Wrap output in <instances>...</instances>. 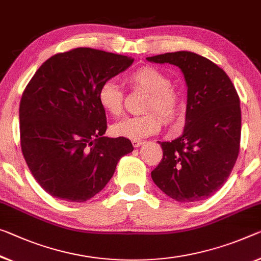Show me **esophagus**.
Here are the masks:
<instances>
[{
	"instance_id": "obj_1",
	"label": "esophagus",
	"mask_w": 261,
	"mask_h": 261,
	"mask_svg": "<svg viewBox=\"0 0 261 261\" xmlns=\"http://www.w3.org/2000/svg\"><path fill=\"white\" fill-rule=\"evenodd\" d=\"M143 143L142 140H132V144H133V147H140L141 144Z\"/></svg>"
}]
</instances>
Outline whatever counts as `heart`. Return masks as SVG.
<instances>
[{
    "label": "heart",
    "instance_id": "1",
    "mask_svg": "<svg viewBox=\"0 0 261 261\" xmlns=\"http://www.w3.org/2000/svg\"><path fill=\"white\" fill-rule=\"evenodd\" d=\"M127 82L133 89L148 93L144 112L140 117L126 118L112 126V133L119 138L139 140L156 134L161 129L163 118L166 122H172L178 117L181 98L171 87V80L162 71L154 66L144 65L130 71ZM122 87L113 79H107L98 90L100 106L112 117H120L123 112Z\"/></svg>",
    "mask_w": 261,
    "mask_h": 261
}]
</instances>
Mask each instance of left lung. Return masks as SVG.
I'll return each mask as SVG.
<instances>
[{
  "mask_svg": "<svg viewBox=\"0 0 261 261\" xmlns=\"http://www.w3.org/2000/svg\"><path fill=\"white\" fill-rule=\"evenodd\" d=\"M147 61L178 66L188 87L183 134L160 142L163 159L151 178L177 202L209 198L226 182L239 154L242 112L237 91L219 66L194 52H168Z\"/></svg>",
  "mask_w": 261,
  "mask_h": 261,
  "instance_id": "obj_1",
  "label": "left lung"
}]
</instances>
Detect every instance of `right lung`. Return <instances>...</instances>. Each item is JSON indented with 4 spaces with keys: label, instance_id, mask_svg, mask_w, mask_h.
I'll return each mask as SVG.
<instances>
[{
    "label": "right lung",
    "instance_id": "right-lung-1",
    "mask_svg": "<svg viewBox=\"0 0 261 261\" xmlns=\"http://www.w3.org/2000/svg\"><path fill=\"white\" fill-rule=\"evenodd\" d=\"M134 59L77 47L47 59L36 71L19 103L21 147L36 181L47 194L86 202L101 191L119 160L133 146L103 136L106 114L98 90Z\"/></svg>",
    "mask_w": 261,
    "mask_h": 261
}]
</instances>
